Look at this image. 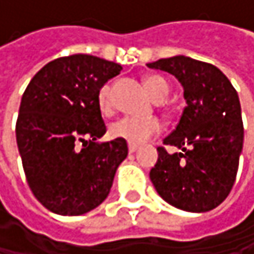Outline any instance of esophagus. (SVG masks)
I'll use <instances>...</instances> for the list:
<instances>
[{
	"label": "esophagus",
	"instance_id": "obj_1",
	"mask_svg": "<svg viewBox=\"0 0 254 254\" xmlns=\"http://www.w3.org/2000/svg\"><path fill=\"white\" fill-rule=\"evenodd\" d=\"M127 150H129V153H135V151L138 150V145H133V144H129V145H127Z\"/></svg>",
	"mask_w": 254,
	"mask_h": 254
}]
</instances>
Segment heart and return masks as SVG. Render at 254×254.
<instances>
[{
  "label": "heart",
  "mask_w": 254,
  "mask_h": 254,
  "mask_svg": "<svg viewBox=\"0 0 254 254\" xmlns=\"http://www.w3.org/2000/svg\"><path fill=\"white\" fill-rule=\"evenodd\" d=\"M144 85L153 100L162 103L169 94V83L165 77L151 75L144 79ZM98 107L103 115H110L113 110L112 101V88L110 85L101 86L98 92ZM162 130V125L157 119L153 118H135V116H125L113 122L109 127V133L113 138L124 139L129 144H142L157 135Z\"/></svg>",
  "instance_id": "heart-1"
}]
</instances>
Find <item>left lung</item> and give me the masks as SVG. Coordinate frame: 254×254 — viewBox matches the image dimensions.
Returning a JSON list of instances; mask_svg holds the SVG:
<instances>
[{
	"instance_id": "obj_1",
	"label": "left lung",
	"mask_w": 254,
	"mask_h": 254,
	"mask_svg": "<svg viewBox=\"0 0 254 254\" xmlns=\"http://www.w3.org/2000/svg\"><path fill=\"white\" fill-rule=\"evenodd\" d=\"M177 77L187 107L165 145L159 147L150 179L159 195L185 212H209L229 194L238 171L244 127L238 94L216 66L185 56L147 64Z\"/></svg>"
}]
</instances>
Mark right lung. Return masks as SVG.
<instances>
[{
  "instance_id": "obj_1",
  "label": "right lung",
  "mask_w": 254,
  "mask_h": 254,
  "mask_svg": "<svg viewBox=\"0 0 254 254\" xmlns=\"http://www.w3.org/2000/svg\"><path fill=\"white\" fill-rule=\"evenodd\" d=\"M121 70V64L95 56L60 57L23 92L17 147L29 188L53 213L77 216L100 206L127 159V141H97L106 133L98 92Z\"/></svg>"
}]
</instances>
